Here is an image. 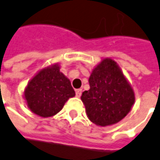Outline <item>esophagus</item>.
Returning a JSON list of instances; mask_svg holds the SVG:
<instances>
[{
    "mask_svg": "<svg viewBox=\"0 0 160 160\" xmlns=\"http://www.w3.org/2000/svg\"><path fill=\"white\" fill-rule=\"evenodd\" d=\"M81 92H82V90H81V89H78V90H76V96H77V97H80Z\"/></svg>",
    "mask_w": 160,
    "mask_h": 160,
    "instance_id": "obj_1",
    "label": "esophagus"
}]
</instances>
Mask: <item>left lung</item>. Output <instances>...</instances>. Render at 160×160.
<instances>
[{"label": "left lung", "mask_w": 160, "mask_h": 160, "mask_svg": "<svg viewBox=\"0 0 160 160\" xmlns=\"http://www.w3.org/2000/svg\"><path fill=\"white\" fill-rule=\"evenodd\" d=\"M90 89L80 97L88 118L97 126L118 123L131 111L135 95L131 83L111 58H104L92 71Z\"/></svg>", "instance_id": "left-lung-1"}]
</instances>
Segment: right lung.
<instances>
[{"label":"right lung","instance_id":"1","mask_svg":"<svg viewBox=\"0 0 160 160\" xmlns=\"http://www.w3.org/2000/svg\"><path fill=\"white\" fill-rule=\"evenodd\" d=\"M74 96L75 91L70 80L60 71L57 63L39 70L24 91L28 108L42 118L56 115Z\"/></svg>","mask_w":160,"mask_h":160}]
</instances>
